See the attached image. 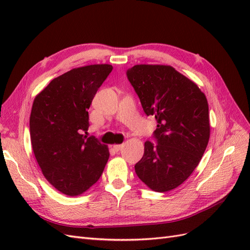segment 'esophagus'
I'll return each mask as SVG.
<instances>
[{"instance_id":"obj_1","label":"esophagus","mask_w":250,"mask_h":250,"mask_svg":"<svg viewBox=\"0 0 250 250\" xmlns=\"http://www.w3.org/2000/svg\"><path fill=\"white\" fill-rule=\"evenodd\" d=\"M123 144H119V145H113V149H115L116 151H119L123 148Z\"/></svg>"}]
</instances>
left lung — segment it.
<instances>
[{"label":"left lung","mask_w":250,"mask_h":250,"mask_svg":"<svg viewBox=\"0 0 250 250\" xmlns=\"http://www.w3.org/2000/svg\"><path fill=\"white\" fill-rule=\"evenodd\" d=\"M127 78L144 111L157 122V144L145 142L135 173L152 191H171L188 178L207 149L210 134L207 97L171 65L137 64L127 71Z\"/></svg>","instance_id":"8db88e82"}]
</instances>
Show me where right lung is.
Instances as JSON below:
<instances>
[{"mask_svg":"<svg viewBox=\"0 0 250 250\" xmlns=\"http://www.w3.org/2000/svg\"><path fill=\"white\" fill-rule=\"evenodd\" d=\"M111 71L110 64L76 67L53 79L33 101L30 115L33 152L43 176L64 195L87 191L108 161L107 146L87 137L86 131L87 109Z\"/></svg>","mask_w":250,"mask_h":250,"instance_id":"1","label":"right lung"}]
</instances>
